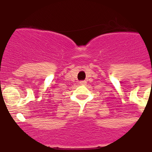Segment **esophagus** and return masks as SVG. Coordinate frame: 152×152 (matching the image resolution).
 Segmentation results:
<instances>
[{
  "mask_svg": "<svg viewBox=\"0 0 152 152\" xmlns=\"http://www.w3.org/2000/svg\"><path fill=\"white\" fill-rule=\"evenodd\" d=\"M80 84H81V85H86V81H80Z\"/></svg>",
  "mask_w": 152,
  "mask_h": 152,
  "instance_id": "34e87169",
  "label": "esophagus"
}]
</instances>
